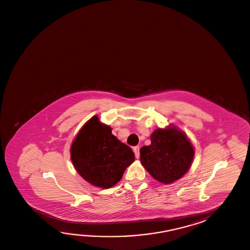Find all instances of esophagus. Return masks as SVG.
<instances>
[{"label": "esophagus", "mask_w": 250, "mask_h": 250, "mask_svg": "<svg viewBox=\"0 0 250 250\" xmlns=\"http://www.w3.org/2000/svg\"><path fill=\"white\" fill-rule=\"evenodd\" d=\"M133 150L134 155H135V158H139V157H140V147L135 146V147H133Z\"/></svg>", "instance_id": "1"}]
</instances>
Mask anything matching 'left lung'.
<instances>
[{
	"instance_id": "left-lung-1",
	"label": "left lung",
	"mask_w": 250,
	"mask_h": 250,
	"mask_svg": "<svg viewBox=\"0 0 250 250\" xmlns=\"http://www.w3.org/2000/svg\"><path fill=\"white\" fill-rule=\"evenodd\" d=\"M150 141V145L141 148L140 159L153 178L171 184L186 174L195 149L184 132L174 125L158 128L151 133Z\"/></svg>"
}]
</instances>
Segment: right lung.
I'll return each mask as SVG.
<instances>
[{
	"label": "right lung",
	"mask_w": 250,
	"mask_h": 250,
	"mask_svg": "<svg viewBox=\"0 0 250 250\" xmlns=\"http://www.w3.org/2000/svg\"><path fill=\"white\" fill-rule=\"evenodd\" d=\"M70 157L82 178L98 188H109L134 161L132 148L112 134V128L93 116L73 140Z\"/></svg>",
	"instance_id": "1"
}]
</instances>
